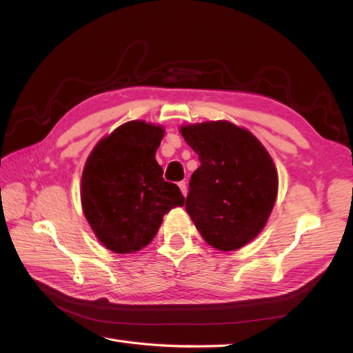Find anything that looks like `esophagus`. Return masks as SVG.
Here are the masks:
<instances>
[{"mask_svg": "<svg viewBox=\"0 0 353 353\" xmlns=\"http://www.w3.org/2000/svg\"><path fill=\"white\" fill-rule=\"evenodd\" d=\"M178 187L181 188V193L184 194V197H187V193H188V187H187V183H185V181H181V183H178Z\"/></svg>", "mask_w": 353, "mask_h": 353, "instance_id": "esophagus-1", "label": "esophagus"}]
</instances>
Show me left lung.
<instances>
[{
  "label": "left lung",
  "instance_id": "left-lung-1",
  "mask_svg": "<svg viewBox=\"0 0 353 353\" xmlns=\"http://www.w3.org/2000/svg\"><path fill=\"white\" fill-rule=\"evenodd\" d=\"M199 154L185 209L205 241L221 252L237 250L259 236L279 193L270 153L250 131L228 121L179 128Z\"/></svg>",
  "mask_w": 353,
  "mask_h": 353
}]
</instances>
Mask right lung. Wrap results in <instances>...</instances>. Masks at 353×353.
<instances>
[{
  "instance_id": "obj_1",
  "label": "right lung",
  "mask_w": 353,
  "mask_h": 353,
  "mask_svg": "<svg viewBox=\"0 0 353 353\" xmlns=\"http://www.w3.org/2000/svg\"><path fill=\"white\" fill-rule=\"evenodd\" d=\"M163 126L131 121L95 144L81 179V201L95 237L126 254L150 243L165 213L184 206L178 185L166 183L156 152Z\"/></svg>"
}]
</instances>
